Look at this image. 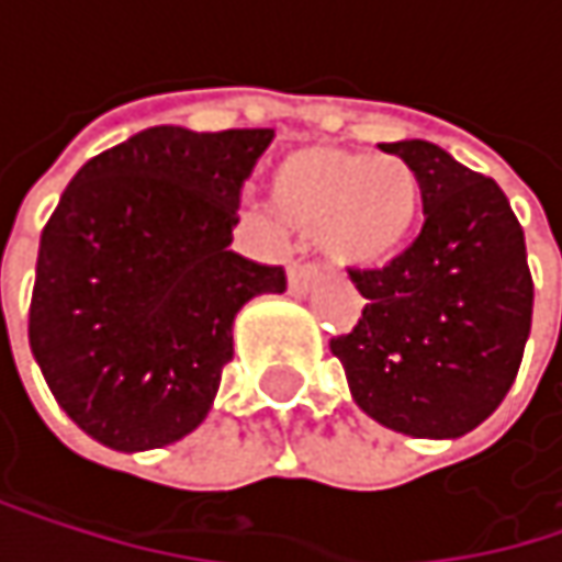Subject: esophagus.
<instances>
[{
	"label": "esophagus",
	"instance_id": "1",
	"mask_svg": "<svg viewBox=\"0 0 562 562\" xmlns=\"http://www.w3.org/2000/svg\"><path fill=\"white\" fill-rule=\"evenodd\" d=\"M322 280V270L315 263H289V292L292 295H308Z\"/></svg>",
	"mask_w": 562,
	"mask_h": 562
}]
</instances>
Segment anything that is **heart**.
Returning <instances> with one entry per match:
<instances>
[{"instance_id": "1", "label": "heart", "mask_w": 562, "mask_h": 562, "mask_svg": "<svg viewBox=\"0 0 562 562\" xmlns=\"http://www.w3.org/2000/svg\"><path fill=\"white\" fill-rule=\"evenodd\" d=\"M282 221L318 234L328 257L351 270L387 267L419 214V178L400 156L305 146L270 175Z\"/></svg>"}]
</instances>
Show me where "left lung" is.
<instances>
[{
    "instance_id": "obj_1",
    "label": "left lung",
    "mask_w": 562,
    "mask_h": 562,
    "mask_svg": "<svg viewBox=\"0 0 562 562\" xmlns=\"http://www.w3.org/2000/svg\"><path fill=\"white\" fill-rule=\"evenodd\" d=\"M419 178L423 231L384 270H351L368 299L331 338L355 403L416 439H459L510 391L533 315L524 231L505 191L426 139L381 143Z\"/></svg>"
}]
</instances>
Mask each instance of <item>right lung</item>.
I'll return each mask as SVG.
<instances>
[{
	"label": "right lung",
	"instance_id": "obj_1",
	"mask_svg": "<svg viewBox=\"0 0 562 562\" xmlns=\"http://www.w3.org/2000/svg\"><path fill=\"white\" fill-rule=\"evenodd\" d=\"M273 130L153 126L93 156L42 231L29 345L97 442L146 452L198 429L234 358V318L282 267L231 250L240 188Z\"/></svg>",
	"mask_w": 562,
	"mask_h": 562
}]
</instances>
